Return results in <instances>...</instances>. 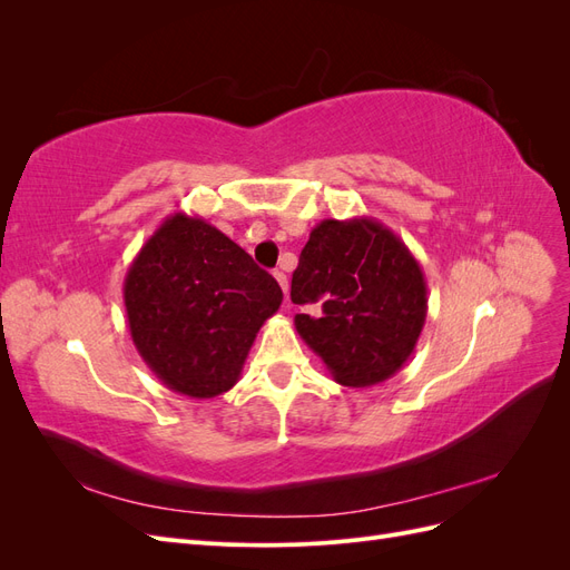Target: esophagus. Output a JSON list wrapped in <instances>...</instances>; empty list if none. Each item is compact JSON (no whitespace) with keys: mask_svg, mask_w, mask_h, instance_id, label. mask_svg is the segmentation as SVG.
Masks as SVG:
<instances>
[{"mask_svg":"<svg viewBox=\"0 0 570 570\" xmlns=\"http://www.w3.org/2000/svg\"><path fill=\"white\" fill-rule=\"evenodd\" d=\"M273 275H275V281H278V285L283 287V292L287 295V275L283 271H273Z\"/></svg>","mask_w":570,"mask_h":570,"instance_id":"esophagus-1","label":"esophagus"}]
</instances>
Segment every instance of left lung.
I'll return each instance as SVG.
<instances>
[{
  "instance_id": "left-lung-1",
  "label": "left lung",
  "mask_w": 570,
  "mask_h": 570,
  "mask_svg": "<svg viewBox=\"0 0 570 570\" xmlns=\"http://www.w3.org/2000/svg\"><path fill=\"white\" fill-rule=\"evenodd\" d=\"M289 297L316 314L295 327L340 385L371 387L400 371L428 314L423 271L381 220L325 218L308 235Z\"/></svg>"
}]
</instances>
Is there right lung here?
<instances>
[{
	"label": "right lung",
	"mask_w": 570,
	"mask_h": 570,
	"mask_svg": "<svg viewBox=\"0 0 570 570\" xmlns=\"http://www.w3.org/2000/svg\"><path fill=\"white\" fill-rule=\"evenodd\" d=\"M130 337L159 381L193 400L228 392L283 289L228 235L183 212L168 216L124 283Z\"/></svg>",
	"instance_id": "right-lung-1"
}]
</instances>
